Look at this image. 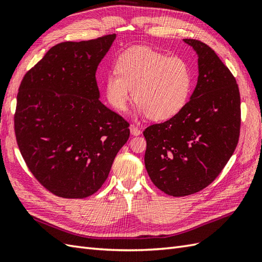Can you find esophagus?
Masks as SVG:
<instances>
[{
	"label": "esophagus",
	"mask_w": 262,
	"mask_h": 262,
	"mask_svg": "<svg viewBox=\"0 0 262 262\" xmlns=\"http://www.w3.org/2000/svg\"><path fill=\"white\" fill-rule=\"evenodd\" d=\"M129 129H130V134L134 135V136H138V135L142 134V130L135 125H130Z\"/></svg>",
	"instance_id": "1"
}]
</instances>
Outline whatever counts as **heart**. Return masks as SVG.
I'll list each match as a JSON object with an SVG mask.
<instances>
[{"mask_svg": "<svg viewBox=\"0 0 262 262\" xmlns=\"http://www.w3.org/2000/svg\"><path fill=\"white\" fill-rule=\"evenodd\" d=\"M193 83L190 65L181 57L144 46L128 48L116 60V72L105 76V96L118 111L133 98L138 111L153 120H165L187 104Z\"/></svg>", "mask_w": 262, "mask_h": 262, "instance_id": "heart-1", "label": "heart"}]
</instances>
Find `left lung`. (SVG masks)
<instances>
[{
	"label": "left lung",
	"mask_w": 262,
	"mask_h": 262,
	"mask_svg": "<svg viewBox=\"0 0 262 262\" xmlns=\"http://www.w3.org/2000/svg\"><path fill=\"white\" fill-rule=\"evenodd\" d=\"M183 41L198 55L197 85L179 114L143 132L147 173L173 197L196 193L216 179L235 151L241 128L235 77L206 43Z\"/></svg>",
	"instance_id": "1"
}]
</instances>
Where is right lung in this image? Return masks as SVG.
I'll return each instance as SVG.
<instances>
[{"mask_svg":"<svg viewBox=\"0 0 262 262\" xmlns=\"http://www.w3.org/2000/svg\"><path fill=\"white\" fill-rule=\"evenodd\" d=\"M115 39L57 43L21 81L16 143L33 177L58 197L97 192L129 138L128 121L99 100L96 72Z\"/></svg>","mask_w":262,"mask_h":262,"instance_id":"obj_1","label":"right lung"}]
</instances>
